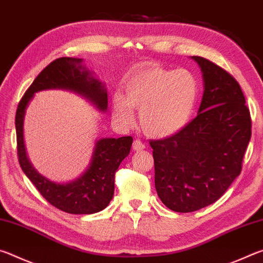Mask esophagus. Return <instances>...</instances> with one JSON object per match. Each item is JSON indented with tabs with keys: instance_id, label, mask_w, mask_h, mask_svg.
Returning <instances> with one entry per match:
<instances>
[{
	"instance_id": "1",
	"label": "esophagus",
	"mask_w": 263,
	"mask_h": 263,
	"mask_svg": "<svg viewBox=\"0 0 263 263\" xmlns=\"http://www.w3.org/2000/svg\"><path fill=\"white\" fill-rule=\"evenodd\" d=\"M132 148H133V151H141V149H144L145 148V145L142 144V142L140 141V140H135L133 141V144H132Z\"/></svg>"
}]
</instances>
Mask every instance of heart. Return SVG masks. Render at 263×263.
Returning a JSON list of instances; mask_svg holds the SVG:
<instances>
[{
    "mask_svg": "<svg viewBox=\"0 0 263 263\" xmlns=\"http://www.w3.org/2000/svg\"><path fill=\"white\" fill-rule=\"evenodd\" d=\"M199 84L188 69L146 66L124 82V96L112 97V114L124 125L133 122V109H139V124L146 135L167 138L184 128L198 101Z\"/></svg>",
    "mask_w": 263,
    "mask_h": 263,
    "instance_id": "1",
    "label": "heart"
}]
</instances>
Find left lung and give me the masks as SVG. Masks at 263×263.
I'll use <instances>...</instances> for the list:
<instances>
[{"instance_id": "1", "label": "left lung", "mask_w": 263, "mask_h": 263, "mask_svg": "<svg viewBox=\"0 0 263 263\" xmlns=\"http://www.w3.org/2000/svg\"><path fill=\"white\" fill-rule=\"evenodd\" d=\"M203 78L198 114L153 148L155 189L175 212H193L218 201L241 172L251 140V115L239 83L210 60L191 57Z\"/></svg>"}]
</instances>
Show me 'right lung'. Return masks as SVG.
I'll return each instance as SVG.
<instances>
[{"instance_id":"add662e5","label":"right lung","mask_w":263,"mask_h":263,"mask_svg":"<svg viewBox=\"0 0 263 263\" xmlns=\"http://www.w3.org/2000/svg\"><path fill=\"white\" fill-rule=\"evenodd\" d=\"M62 89L75 92L101 111L108 110L105 84L78 58H59L44 68L21 100L16 112L17 153L22 171L29 177L46 201L61 211L73 215H91L109 205L114 197L115 174L119 164L130 153L132 137L101 138L96 140L90 162L81 175L73 181L58 183L43 176L26 154L24 144V118L35 92Z\"/></svg>"}]
</instances>
